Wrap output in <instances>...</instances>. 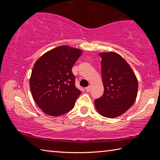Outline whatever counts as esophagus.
I'll return each instance as SVG.
<instances>
[{
  "label": "esophagus",
  "mask_w": 160,
  "mask_h": 160,
  "mask_svg": "<svg viewBox=\"0 0 160 160\" xmlns=\"http://www.w3.org/2000/svg\"><path fill=\"white\" fill-rule=\"evenodd\" d=\"M91 89H92V88H91V86L90 85V86H88V87H87V88H85V90L87 92H90Z\"/></svg>",
  "instance_id": "34e87169"
}]
</instances>
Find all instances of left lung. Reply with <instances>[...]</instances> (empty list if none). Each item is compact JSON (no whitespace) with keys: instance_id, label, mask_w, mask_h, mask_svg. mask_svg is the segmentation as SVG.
Here are the masks:
<instances>
[{"instance_id":"left-lung-1","label":"left lung","mask_w":160,"mask_h":160,"mask_svg":"<svg viewBox=\"0 0 160 160\" xmlns=\"http://www.w3.org/2000/svg\"><path fill=\"white\" fill-rule=\"evenodd\" d=\"M104 94L94 101L99 114L116 118L123 114L134 104L138 82L134 72L125 59L113 51L99 53Z\"/></svg>"}]
</instances>
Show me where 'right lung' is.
<instances>
[{"label": "right lung", "instance_id": "obj_1", "mask_svg": "<svg viewBox=\"0 0 160 160\" xmlns=\"http://www.w3.org/2000/svg\"><path fill=\"white\" fill-rule=\"evenodd\" d=\"M82 53V50L63 45L35 62L29 87L34 102L46 114L61 116L74 107L81 91L75 85L72 68Z\"/></svg>", "mask_w": 160, "mask_h": 160}]
</instances>
